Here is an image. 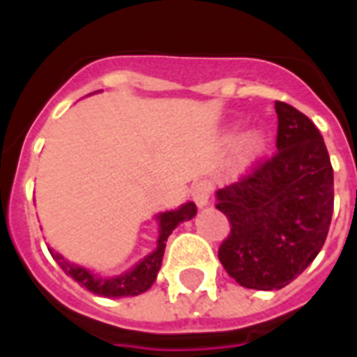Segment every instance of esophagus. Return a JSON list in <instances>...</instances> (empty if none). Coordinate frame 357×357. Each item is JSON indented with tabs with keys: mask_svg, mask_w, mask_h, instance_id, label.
<instances>
[{
	"mask_svg": "<svg viewBox=\"0 0 357 357\" xmlns=\"http://www.w3.org/2000/svg\"><path fill=\"white\" fill-rule=\"evenodd\" d=\"M209 182H197V184H194V188H192V197H194V202H196V205L199 209H205V207L209 205Z\"/></svg>",
	"mask_w": 357,
	"mask_h": 357,
	"instance_id": "34e87169",
	"label": "esophagus"
}]
</instances>
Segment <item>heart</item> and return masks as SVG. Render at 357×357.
Returning <instances> with one entry per match:
<instances>
[{
    "mask_svg": "<svg viewBox=\"0 0 357 357\" xmlns=\"http://www.w3.org/2000/svg\"><path fill=\"white\" fill-rule=\"evenodd\" d=\"M264 150H266V137L264 132L255 129V131H249L241 139V160H243V165L245 167H251L253 163L261 160L264 155Z\"/></svg>",
    "mask_w": 357,
    "mask_h": 357,
    "instance_id": "obj_1",
    "label": "heart"
}]
</instances>
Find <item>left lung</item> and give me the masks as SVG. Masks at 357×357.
<instances>
[{"label": "left lung", "mask_w": 357, "mask_h": 357, "mask_svg": "<svg viewBox=\"0 0 357 357\" xmlns=\"http://www.w3.org/2000/svg\"><path fill=\"white\" fill-rule=\"evenodd\" d=\"M278 152L251 175L217 192L230 220L218 249L241 287L274 291L303 274L321 251L333 217V167L316 125L275 102Z\"/></svg>", "instance_id": "1"}]
</instances>
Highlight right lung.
I'll use <instances>...</instances> for the list:
<instances>
[{"label":"right lung","instance_id":"obj_1","mask_svg":"<svg viewBox=\"0 0 357 357\" xmlns=\"http://www.w3.org/2000/svg\"><path fill=\"white\" fill-rule=\"evenodd\" d=\"M100 93V91H95ZM197 207L194 202H186V204L178 205L176 209L161 211L158 215H153L158 228H160V236H158V243L152 253H148L144 259H140L137 264L129 270H125L118 275H98L89 268L75 264L68 261L66 257H62L59 251H54L53 247H49V253L53 255V259L59 262V266L64 270V274L70 275L72 280L79 283L91 293L98 296H108V298H119V296H137L140 293H146L148 289L152 287V283L158 278L161 262H163V253H165V241L173 234L176 226L196 217Z\"/></svg>","mask_w":357,"mask_h":357}]
</instances>
